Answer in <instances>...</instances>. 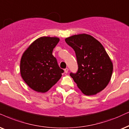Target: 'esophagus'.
<instances>
[{"instance_id":"esophagus-1","label":"esophagus","mask_w":129,"mask_h":129,"mask_svg":"<svg viewBox=\"0 0 129 129\" xmlns=\"http://www.w3.org/2000/svg\"><path fill=\"white\" fill-rule=\"evenodd\" d=\"M64 71H65V73H68V68H66V69L64 70Z\"/></svg>"}]
</instances>
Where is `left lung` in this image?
<instances>
[{"label": "left lung", "instance_id": "1", "mask_svg": "<svg viewBox=\"0 0 129 129\" xmlns=\"http://www.w3.org/2000/svg\"><path fill=\"white\" fill-rule=\"evenodd\" d=\"M76 53L78 70L70 76L86 95H93L105 89L110 82L113 66L100 42L92 36L81 34L66 39Z\"/></svg>", "mask_w": 129, "mask_h": 129}]
</instances>
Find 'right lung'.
<instances>
[{"label": "right lung", "mask_w": 129, "mask_h": 129, "mask_svg": "<svg viewBox=\"0 0 129 129\" xmlns=\"http://www.w3.org/2000/svg\"><path fill=\"white\" fill-rule=\"evenodd\" d=\"M59 41L57 37H42L24 52L20 62L22 78L29 87L38 92H46L61 77L63 70L53 56V48Z\"/></svg>", "instance_id": "1"}]
</instances>
